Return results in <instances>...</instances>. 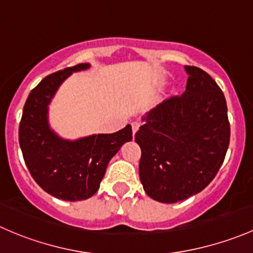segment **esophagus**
Segmentation results:
<instances>
[{
  "label": "esophagus",
  "mask_w": 253,
  "mask_h": 253,
  "mask_svg": "<svg viewBox=\"0 0 253 253\" xmlns=\"http://www.w3.org/2000/svg\"><path fill=\"white\" fill-rule=\"evenodd\" d=\"M131 127H132V134H136V131L139 130L140 127V123H137V122H132L131 123Z\"/></svg>",
  "instance_id": "34e87169"
}]
</instances>
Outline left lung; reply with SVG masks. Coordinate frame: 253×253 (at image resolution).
Listing matches in <instances>:
<instances>
[{
    "label": "left lung",
    "instance_id": "1",
    "mask_svg": "<svg viewBox=\"0 0 253 253\" xmlns=\"http://www.w3.org/2000/svg\"><path fill=\"white\" fill-rule=\"evenodd\" d=\"M186 90L142 117L135 135L146 194L175 204L205 189L222 166L230 140L224 93L210 74L185 66Z\"/></svg>",
    "mask_w": 253,
    "mask_h": 253
}]
</instances>
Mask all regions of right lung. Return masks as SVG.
<instances>
[{
    "mask_svg": "<svg viewBox=\"0 0 253 253\" xmlns=\"http://www.w3.org/2000/svg\"><path fill=\"white\" fill-rule=\"evenodd\" d=\"M88 68V63H80L41 80L28 96L19 126V145L31 176L63 201H83L95 195L109 161L132 140L130 124L113 134L77 140L63 139L49 126L48 106L57 90L73 73Z\"/></svg>",
    "mask_w": 253,
    "mask_h": 253,
    "instance_id": "add662e5",
    "label": "right lung"
}]
</instances>
